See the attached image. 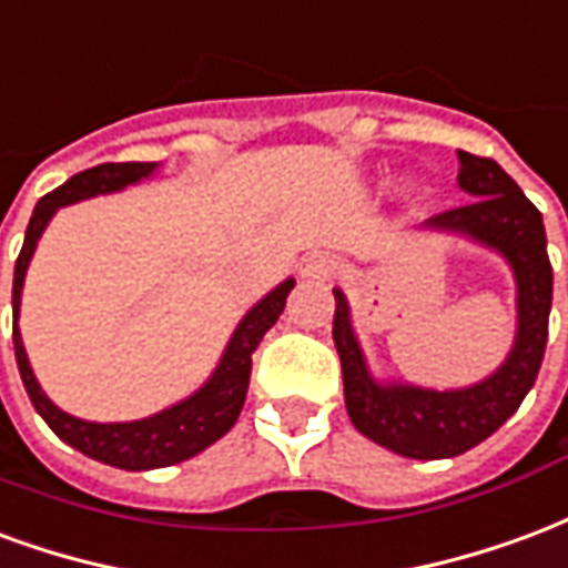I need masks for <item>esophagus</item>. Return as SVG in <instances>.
<instances>
[{"instance_id": "1", "label": "esophagus", "mask_w": 568, "mask_h": 568, "mask_svg": "<svg viewBox=\"0 0 568 568\" xmlns=\"http://www.w3.org/2000/svg\"><path fill=\"white\" fill-rule=\"evenodd\" d=\"M335 272H338V260L329 254H308L302 260L305 278H333Z\"/></svg>"}]
</instances>
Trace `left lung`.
<instances>
[{
	"mask_svg": "<svg viewBox=\"0 0 568 568\" xmlns=\"http://www.w3.org/2000/svg\"><path fill=\"white\" fill-rule=\"evenodd\" d=\"M459 187L475 196L469 205L442 211L426 230L459 233L494 247L515 272L517 335L515 347L490 378L463 390H424L412 384H378L366 369L351 312L342 290L335 293L333 338L351 424L381 448L412 459H442L466 454L515 415L541 369L548 345V314L554 268L541 211L524 196L511 175L490 156L457 151Z\"/></svg>",
	"mask_w": 568,
	"mask_h": 568,
	"instance_id": "8db88e82",
	"label": "left lung"
}]
</instances>
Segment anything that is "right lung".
Instances as JSON below:
<instances>
[{"label": "right lung", "mask_w": 568, "mask_h": 568, "mask_svg": "<svg viewBox=\"0 0 568 568\" xmlns=\"http://www.w3.org/2000/svg\"><path fill=\"white\" fill-rule=\"evenodd\" d=\"M153 169H156V163H102L87 169V172H78V175L65 181L63 187L41 196L36 211H32V217H29L27 239H23V247H20L18 263H14V290H11L14 357H18L20 378H23V387H27L36 412L44 417V424L51 426L65 445H72V448H78L87 457L99 459V463H109V466L130 471L163 469V466H172V463H181V459L196 457L199 450H205L233 429V424L242 415L247 384H251V357H254L256 345L263 342V335L281 317L284 305H287L290 290L296 284L293 278H287L284 284L272 290L266 300H260L251 312L244 314L242 324H239V329L230 338V345L223 351L214 375L193 396H187L184 403L172 405V408H165L160 415L130 420V424H90V420H81V417L60 412L44 396L39 381L29 369L23 338H20L18 329L20 293H23V275H27L32 251H36V244H39L48 221L53 217V211L63 209V205H72L78 199L123 190L126 184H135V181L151 175Z\"/></svg>", "instance_id": "1"}]
</instances>
